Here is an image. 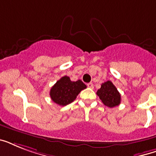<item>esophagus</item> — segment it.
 Returning a JSON list of instances; mask_svg holds the SVG:
<instances>
[{"instance_id": "1", "label": "esophagus", "mask_w": 156, "mask_h": 156, "mask_svg": "<svg viewBox=\"0 0 156 156\" xmlns=\"http://www.w3.org/2000/svg\"><path fill=\"white\" fill-rule=\"evenodd\" d=\"M87 87L89 88H93V83H87Z\"/></svg>"}]
</instances>
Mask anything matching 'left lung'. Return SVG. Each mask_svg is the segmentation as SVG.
<instances>
[{
    "label": "left lung",
    "instance_id": "obj_1",
    "mask_svg": "<svg viewBox=\"0 0 156 156\" xmlns=\"http://www.w3.org/2000/svg\"><path fill=\"white\" fill-rule=\"evenodd\" d=\"M96 94L105 106L114 108L121 104V95L111 81L102 83Z\"/></svg>",
    "mask_w": 156,
    "mask_h": 156
}]
</instances>
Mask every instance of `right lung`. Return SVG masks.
Returning <instances> with one entry per match:
<instances>
[{
  "label": "right lung",
  "instance_id": "add662e5",
  "mask_svg": "<svg viewBox=\"0 0 156 156\" xmlns=\"http://www.w3.org/2000/svg\"><path fill=\"white\" fill-rule=\"evenodd\" d=\"M87 86L81 80L72 82L68 76H64L56 82L50 90V96L54 103L60 106H66L77 98L81 90Z\"/></svg>",
  "mask_w": 156,
  "mask_h": 156
}]
</instances>
